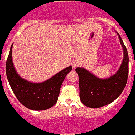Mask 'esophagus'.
Here are the masks:
<instances>
[{"instance_id":"1","label":"esophagus","mask_w":135,"mask_h":135,"mask_svg":"<svg viewBox=\"0 0 135 135\" xmlns=\"http://www.w3.org/2000/svg\"><path fill=\"white\" fill-rule=\"evenodd\" d=\"M77 66H79V63H77L76 62H73V69H75V68Z\"/></svg>"}]
</instances>
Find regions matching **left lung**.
I'll list each match as a JSON object with an SVG mask.
<instances>
[{
  "label": "left lung",
  "mask_w": 135,
  "mask_h": 135,
  "mask_svg": "<svg viewBox=\"0 0 135 135\" xmlns=\"http://www.w3.org/2000/svg\"><path fill=\"white\" fill-rule=\"evenodd\" d=\"M119 40L123 48L124 58L118 70L107 79H99L83 68L75 69L79 79V96L81 102L92 108L113 102L123 91L128 75V54L120 35Z\"/></svg>",
  "instance_id": "left-lung-1"
}]
</instances>
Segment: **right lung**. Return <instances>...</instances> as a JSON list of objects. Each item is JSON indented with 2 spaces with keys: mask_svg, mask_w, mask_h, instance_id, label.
Wrapping results in <instances>:
<instances>
[{
  "mask_svg": "<svg viewBox=\"0 0 135 135\" xmlns=\"http://www.w3.org/2000/svg\"><path fill=\"white\" fill-rule=\"evenodd\" d=\"M11 45L6 63L8 83L15 96L24 106L32 110L50 108L58 101L60 87L66 75L72 70L70 66L42 83H31L21 78L15 69L12 59Z\"/></svg>",
  "mask_w": 135,
  "mask_h": 135,
  "instance_id": "add662e5",
  "label": "right lung"
}]
</instances>
